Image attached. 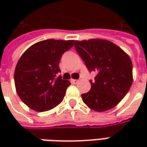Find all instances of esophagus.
<instances>
[{
    "label": "esophagus",
    "mask_w": 147,
    "mask_h": 147,
    "mask_svg": "<svg viewBox=\"0 0 147 147\" xmlns=\"http://www.w3.org/2000/svg\"><path fill=\"white\" fill-rule=\"evenodd\" d=\"M70 81L71 82H73V83H77V82H78V79H71Z\"/></svg>",
    "instance_id": "obj_1"
}]
</instances>
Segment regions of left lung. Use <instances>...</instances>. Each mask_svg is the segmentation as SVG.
<instances>
[{
    "mask_svg": "<svg viewBox=\"0 0 147 147\" xmlns=\"http://www.w3.org/2000/svg\"><path fill=\"white\" fill-rule=\"evenodd\" d=\"M74 47L90 72L96 73L91 89L82 94L92 110L103 112L114 108L127 93L133 83L130 57L115 43L103 39L75 41Z\"/></svg>",
    "mask_w": 147,
    "mask_h": 147,
    "instance_id": "left-lung-1",
    "label": "left lung"
}]
</instances>
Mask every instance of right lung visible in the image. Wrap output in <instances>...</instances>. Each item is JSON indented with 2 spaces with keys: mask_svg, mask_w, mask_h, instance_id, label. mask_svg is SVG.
Returning a JSON list of instances; mask_svg holds the SVG:
<instances>
[{
  "mask_svg": "<svg viewBox=\"0 0 147 147\" xmlns=\"http://www.w3.org/2000/svg\"><path fill=\"white\" fill-rule=\"evenodd\" d=\"M74 43V40L47 39L33 44L21 55L14 70V85L20 98L29 108L47 111L63 100L70 82L58 75L59 63Z\"/></svg>",
  "mask_w": 147,
  "mask_h": 147,
  "instance_id": "obj_1",
  "label": "right lung"
}]
</instances>
